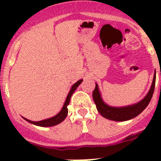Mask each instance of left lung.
Segmentation results:
<instances>
[{"instance_id":"left-lung-1","label":"left lung","mask_w":161,"mask_h":161,"mask_svg":"<svg viewBox=\"0 0 161 161\" xmlns=\"http://www.w3.org/2000/svg\"><path fill=\"white\" fill-rule=\"evenodd\" d=\"M155 85H156V73H155L154 78H153L152 87H151L147 96L145 97L141 102H138L137 104H135L133 106L120 108L111 107V106H107L102 100L100 92L98 90L97 85H96V87L93 92V98L98 112L104 118L114 121H126L136 117L141 112H143L145 108L147 107L151 99L153 97L155 89Z\"/></svg>"}]
</instances>
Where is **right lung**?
<instances>
[{
  "mask_svg": "<svg viewBox=\"0 0 161 161\" xmlns=\"http://www.w3.org/2000/svg\"><path fill=\"white\" fill-rule=\"evenodd\" d=\"M82 80H78L76 83H75L73 85H72V89H71V90L69 91L68 97H67L66 101H65L64 102V105L63 108H62V109H61V111L59 112L58 114H56L55 116H54V117L51 118V119H45V120H42V121H38V122H33V121L28 120V119H25V118H24V119L27 121V122H29V123H32V124H35L36 125V126H55V125L60 123L61 122H63V121L65 119V118L67 117V114H68V106L69 105V102H70L71 97H72V93H74V91L76 90V88L79 86L80 84L81 83Z\"/></svg>",
  "mask_w": 161,
  "mask_h": 161,
  "instance_id": "right-lung-1",
  "label": "right lung"
}]
</instances>
